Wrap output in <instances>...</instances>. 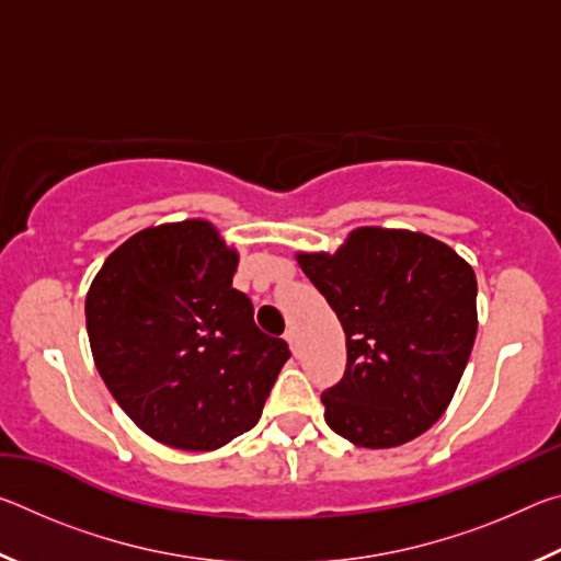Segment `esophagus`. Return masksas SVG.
Wrapping results in <instances>:
<instances>
[{
  "instance_id": "obj_1",
  "label": "esophagus",
  "mask_w": 561,
  "mask_h": 561,
  "mask_svg": "<svg viewBox=\"0 0 561 561\" xmlns=\"http://www.w3.org/2000/svg\"><path fill=\"white\" fill-rule=\"evenodd\" d=\"M284 339H287V344L291 346V351H297V329L289 327L287 331H284Z\"/></svg>"
}]
</instances>
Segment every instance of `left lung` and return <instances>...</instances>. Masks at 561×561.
<instances>
[{
  "mask_svg": "<svg viewBox=\"0 0 561 561\" xmlns=\"http://www.w3.org/2000/svg\"><path fill=\"white\" fill-rule=\"evenodd\" d=\"M346 334V371L321 393L329 428L360 448L417 438L448 408L478 334V282L448 244L360 227L336 254H299Z\"/></svg>",
  "mask_w": 561,
  "mask_h": 561,
  "instance_id": "left-lung-1",
  "label": "left lung"
}]
</instances>
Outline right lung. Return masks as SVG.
Instances as JSON below:
<instances>
[{
	"mask_svg": "<svg viewBox=\"0 0 561 561\" xmlns=\"http://www.w3.org/2000/svg\"><path fill=\"white\" fill-rule=\"evenodd\" d=\"M234 250L205 220L150 227L103 262L87 297L93 360L140 431L215 450L254 428L289 358L232 287Z\"/></svg>",
	"mask_w": 561,
	"mask_h": 561,
	"instance_id": "right-lung-1",
	"label": "right lung"
}]
</instances>
